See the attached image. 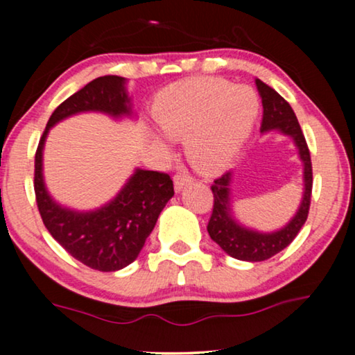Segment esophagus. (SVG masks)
Instances as JSON below:
<instances>
[{
	"mask_svg": "<svg viewBox=\"0 0 355 355\" xmlns=\"http://www.w3.org/2000/svg\"><path fill=\"white\" fill-rule=\"evenodd\" d=\"M189 182H192V176L187 171H184V169L178 171L176 176H174V187H176L178 192L184 189V186H187Z\"/></svg>",
	"mask_w": 355,
	"mask_h": 355,
	"instance_id": "esophagus-1",
	"label": "esophagus"
}]
</instances>
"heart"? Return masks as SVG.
I'll list each match as a JSON object with an SVG mask.
<instances>
[{
  "label": "heart",
  "instance_id": "obj_1",
  "mask_svg": "<svg viewBox=\"0 0 355 355\" xmlns=\"http://www.w3.org/2000/svg\"><path fill=\"white\" fill-rule=\"evenodd\" d=\"M259 94L223 79H189L164 89L153 118L169 137L182 139L192 163L216 168L245 144L259 118ZM163 142L162 135L152 134Z\"/></svg>",
  "mask_w": 355,
  "mask_h": 355
}]
</instances>
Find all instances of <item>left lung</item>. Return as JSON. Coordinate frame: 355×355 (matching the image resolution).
<instances>
[{
	"mask_svg": "<svg viewBox=\"0 0 355 355\" xmlns=\"http://www.w3.org/2000/svg\"><path fill=\"white\" fill-rule=\"evenodd\" d=\"M255 85L261 98V105H263V119H261L260 132L268 134L275 130V132L293 139L295 148H297L299 159L302 162L304 192L297 211L283 227L271 232H261L241 225L236 220L231 200L232 171H227L221 178L215 179L211 186L215 203H213L211 218L207 226L208 234L227 255L244 261L268 260L286 249L295 239L300 227L307 220L310 197H312L310 152L293 108L278 92L263 84L260 79H255Z\"/></svg>",
	"mask_w": 355,
	"mask_h": 355,
	"instance_id": "1",
	"label": "left lung"
}]
</instances>
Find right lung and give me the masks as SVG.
Masks as SVG:
<instances>
[{
	"instance_id": "add662e5",
	"label": "right lung",
	"mask_w": 355,
	"mask_h": 355,
	"mask_svg": "<svg viewBox=\"0 0 355 355\" xmlns=\"http://www.w3.org/2000/svg\"><path fill=\"white\" fill-rule=\"evenodd\" d=\"M128 80L103 76L92 80L53 111L35 153V197L43 225L76 260L98 271H116L137 259L159 213L174 196L168 174L137 168L108 203L89 211L62 207L50 196L43 178L48 132L62 119L80 113H103L113 119L134 118Z\"/></svg>"
}]
</instances>
